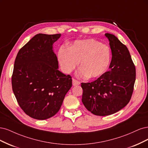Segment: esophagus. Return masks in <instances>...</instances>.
Masks as SVG:
<instances>
[{
	"label": "esophagus",
	"instance_id": "1",
	"mask_svg": "<svg viewBox=\"0 0 148 148\" xmlns=\"http://www.w3.org/2000/svg\"><path fill=\"white\" fill-rule=\"evenodd\" d=\"M80 82H79L78 80H75V79H73V86H76V85H80Z\"/></svg>",
	"mask_w": 148,
	"mask_h": 148
}]
</instances>
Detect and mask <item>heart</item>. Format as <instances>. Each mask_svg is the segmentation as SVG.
Masks as SVG:
<instances>
[{"label": "heart", "instance_id": "b5f03b06", "mask_svg": "<svg viewBox=\"0 0 148 148\" xmlns=\"http://www.w3.org/2000/svg\"><path fill=\"white\" fill-rule=\"evenodd\" d=\"M58 58L62 69L69 73L78 64L79 77L95 79L106 71L111 59L109 47L93 39L76 40L68 49L61 47Z\"/></svg>", "mask_w": 148, "mask_h": 148}]
</instances>
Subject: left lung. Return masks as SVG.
<instances>
[{
    "instance_id": "obj_1",
    "label": "left lung",
    "mask_w": 148,
    "mask_h": 148,
    "mask_svg": "<svg viewBox=\"0 0 148 148\" xmlns=\"http://www.w3.org/2000/svg\"><path fill=\"white\" fill-rule=\"evenodd\" d=\"M112 52L109 71L91 83H82V101L97 116L111 115L130 101L136 79L135 66L130 52L114 35L106 33Z\"/></svg>"
}]
</instances>
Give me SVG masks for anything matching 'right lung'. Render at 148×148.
<instances>
[{
  "instance_id": "right-lung-1",
  "label": "right lung",
  "mask_w": 148,
  "mask_h": 148,
  "mask_svg": "<svg viewBox=\"0 0 148 148\" xmlns=\"http://www.w3.org/2000/svg\"><path fill=\"white\" fill-rule=\"evenodd\" d=\"M61 34H38L18 51L12 77V89L18 104L27 115L37 120L55 116L72 79L58 70L53 45Z\"/></svg>"
}]
</instances>
